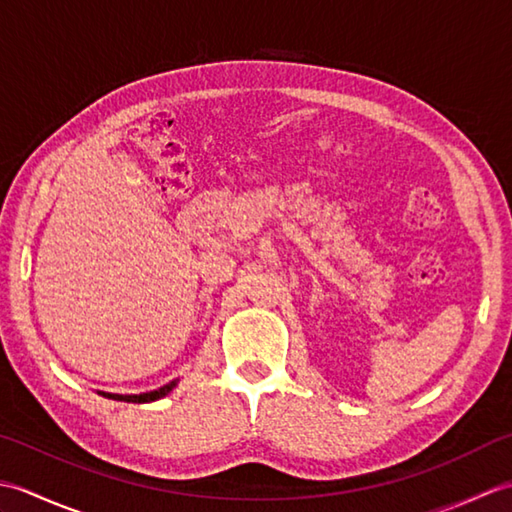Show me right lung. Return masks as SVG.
Instances as JSON below:
<instances>
[{"instance_id":"obj_1","label":"right lung","mask_w":512,"mask_h":512,"mask_svg":"<svg viewBox=\"0 0 512 512\" xmlns=\"http://www.w3.org/2000/svg\"><path fill=\"white\" fill-rule=\"evenodd\" d=\"M176 383H178V380H171V383L165 385V387H160L156 391H147V394H138V396H121V394H103V396L112 398V400H125V402H151V400H158L162 396H167L169 391L176 387Z\"/></svg>"}]
</instances>
